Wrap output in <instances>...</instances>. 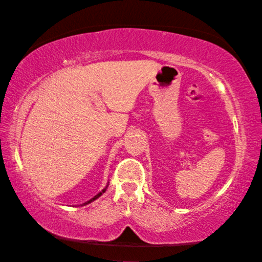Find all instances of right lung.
<instances>
[{"label": "right lung", "instance_id": "add662e5", "mask_svg": "<svg viewBox=\"0 0 262 262\" xmlns=\"http://www.w3.org/2000/svg\"><path fill=\"white\" fill-rule=\"evenodd\" d=\"M104 191H105V189H103V190H102V191L100 192V194H97L96 196H94L92 200H89V201H88V202H85V203H83V204H88V203H91V202H93V201H95V200H96V199H98V197H100V196H101V195H102V194H103V192H104Z\"/></svg>", "mask_w": 262, "mask_h": 262}]
</instances>
